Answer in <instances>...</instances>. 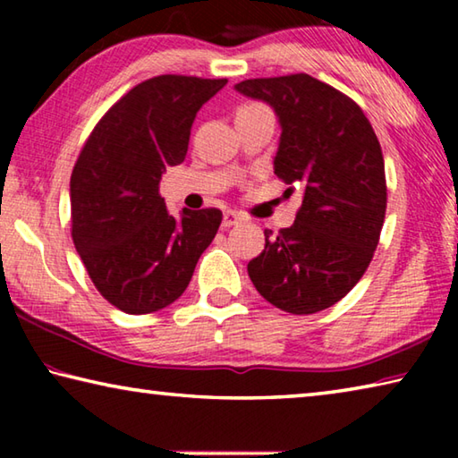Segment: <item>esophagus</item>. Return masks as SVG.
I'll list each match as a JSON object with an SVG mask.
<instances>
[{"instance_id":"1","label":"esophagus","mask_w":458,"mask_h":458,"mask_svg":"<svg viewBox=\"0 0 458 458\" xmlns=\"http://www.w3.org/2000/svg\"><path fill=\"white\" fill-rule=\"evenodd\" d=\"M240 222H242V216H240V214L232 212V210L224 212V218H222V226L224 228H232V226H236V224H240Z\"/></svg>"}]
</instances>
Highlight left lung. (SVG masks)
Instances as JSON below:
<instances>
[{
  "instance_id": "left-lung-1",
  "label": "left lung",
  "mask_w": 458,
  "mask_h": 458,
  "mask_svg": "<svg viewBox=\"0 0 458 458\" xmlns=\"http://www.w3.org/2000/svg\"><path fill=\"white\" fill-rule=\"evenodd\" d=\"M234 89L273 106L281 125L275 174L303 190L294 224L278 236L265 230L248 276L286 313L323 311L358 284L374 257L387 199L382 147L350 97L309 74Z\"/></svg>"
}]
</instances>
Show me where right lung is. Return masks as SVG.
I'll return each instance as SVG.
<instances>
[{
	"label": "right lung",
	"instance_id": "add662e5",
	"mask_svg": "<svg viewBox=\"0 0 458 458\" xmlns=\"http://www.w3.org/2000/svg\"><path fill=\"white\" fill-rule=\"evenodd\" d=\"M226 79L161 74L131 89L97 123L71 177L72 240L98 293L121 311L145 315L188 289L222 212L175 220L159 196L167 167L188 153L201 105Z\"/></svg>",
	"mask_w": 458,
	"mask_h": 458
}]
</instances>
